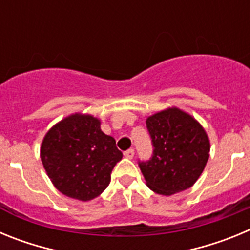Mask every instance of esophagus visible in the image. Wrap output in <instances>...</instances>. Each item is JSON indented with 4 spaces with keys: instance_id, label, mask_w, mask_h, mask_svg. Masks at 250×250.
I'll use <instances>...</instances> for the list:
<instances>
[{
    "instance_id": "obj_1",
    "label": "esophagus",
    "mask_w": 250,
    "mask_h": 250,
    "mask_svg": "<svg viewBox=\"0 0 250 250\" xmlns=\"http://www.w3.org/2000/svg\"><path fill=\"white\" fill-rule=\"evenodd\" d=\"M134 154H135V152H134V149H129V150H126V151L124 152V156H125V158H127V159H132V158H134Z\"/></svg>"
}]
</instances>
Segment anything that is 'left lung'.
I'll use <instances>...</instances> for the list:
<instances>
[{
	"instance_id": "obj_1",
	"label": "left lung",
	"mask_w": 250,
	"mask_h": 250,
	"mask_svg": "<svg viewBox=\"0 0 250 250\" xmlns=\"http://www.w3.org/2000/svg\"><path fill=\"white\" fill-rule=\"evenodd\" d=\"M146 127L154 152L139 167L147 187L165 196L193 187L210 151V141L199 121L178 107H167L149 116Z\"/></svg>"
}]
</instances>
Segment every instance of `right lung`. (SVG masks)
Returning <instances> with one entry per match:
<instances>
[{
	"instance_id": "obj_1",
	"label": "right lung",
	"mask_w": 250,
	"mask_h": 250,
	"mask_svg": "<svg viewBox=\"0 0 250 250\" xmlns=\"http://www.w3.org/2000/svg\"><path fill=\"white\" fill-rule=\"evenodd\" d=\"M100 119L68 115L46 132L40 149L43 167L57 190L89 202L105 190L123 152L112 136L101 131Z\"/></svg>"
}]
</instances>
